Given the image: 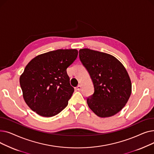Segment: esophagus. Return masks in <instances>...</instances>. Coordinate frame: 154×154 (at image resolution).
<instances>
[{
    "mask_svg": "<svg viewBox=\"0 0 154 154\" xmlns=\"http://www.w3.org/2000/svg\"><path fill=\"white\" fill-rule=\"evenodd\" d=\"M81 89H82V87H81V85H79L77 87V91H81Z\"/></svg>",
    "mask_w": 154,
    "mask_h": 154,
    "instance_id": "esophagus-1",
    "label": "esophagus"
}]
</instances>
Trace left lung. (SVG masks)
Listing matches in <instances>:
<instances>
[{
  "mask_svg": "<svg viewBox=\"0 0 154 154\" xmlns=\"http://www.w3.org/2000/svg\"><path fill=\"white\" fill-rule=\"evenodd\" d=\"M80 61L93 82L94 93L87 99L88 106L102 118L116 115L128 102L132 83L123 64L109 54L82 48Z\"/></svg>",
  "mask_w": 154,
  "mask_h": 154,
  "instance_id": "obj_1",
  "label": "left lung"
}]
</instances>
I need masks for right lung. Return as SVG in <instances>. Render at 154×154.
Segmentation results:
<instances>
[{"label":"right lung","instance_id":"1","mask_svg":"<svg viewBox=\"0 0 154 154\" xmlns=\"http://www.w3.org/2000/svg\"><path fill=\"white\" fill-rule=\"evenodd\" d=\"M77 55L76 49H58L38 55L28 63L20 77V85L32 110L51 117L67 107L74 92L67 69Z\"/></svg>","mask_w":154,"mask_h":154}]
</instances>
